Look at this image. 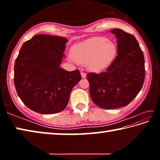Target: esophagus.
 <instances>
[{
    "label": "esophagus",
    "instance_id": "34e87169",
    "mask_svg": "<svg viewBox=\"0 0 160 160\" xmlns=\"http://www.w3.org/2000/svg\"><path fill=\"white\" fill-rule=\"evenodd\" d=\"M86 74L85 73V72H81V76H82V78H86Z\"/></svg>",
    "mask_w": 160,
    "mask_h": 160
}]
</instances>
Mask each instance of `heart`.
<instances>
[{"label":"heart","instance_id":"b5f03b06","mask_svg":"<svg viewBox=\"0 0 160 160\" xmlns=\"http://www.w3.org/2000/svg\"><path fill=\"white\" fill-rule=\"evenodd\" d=\"M117 55V47L104 37H94L75 45L71 56L77 63L87 65L92 71L100 72L109 68Z\"/></svg>","mask_w":160,"mask_h":160}]
</instances>
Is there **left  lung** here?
<instances>
[{"mask_svg":"<svg viewBox=\"0 0 160 160\" xmlns=\"http://www.w3.org/2000/svg\"><path fill=\"white\" fill-rule=\"evenodd\" d=\"M117 43V56L106 72H90V94L97 106L113 109L128 105L141 90L145 60L136 39L120 29H111Z\"/></svg>","mask_w":160,"mask_h":160,"instance_id":"left-lung-1","label":"left lung"}]
</instances>
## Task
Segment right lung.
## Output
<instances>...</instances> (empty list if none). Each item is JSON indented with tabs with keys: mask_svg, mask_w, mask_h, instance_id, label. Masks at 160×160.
I'll list each match as a JSON object with an SVG mask.
<instances>
[{
	"mask_svg": "<svg viewBox=\"0 0 160 160\" xmlns=\"http://www.w3.org/2000/svg\"><path fill=\"white\" fill-rule=\"evenodd\" d=\"M67 42L65 37L37 34L22 46L15 63L14 83L22 102L35 112L63 111L81 80L78 70L67 71L60 67Z\"/></svg>",
	"mask_w": 160,
	"mask_h": 160,
	"instance_id": "obj_1",
	"label": "right lung"
}]
</instances>
